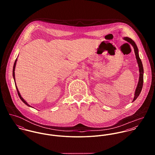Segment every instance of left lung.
Instances as JSON below:
<instances>
[{"mask_svg": "<svg viewBox=\"0 0 155 155\" xmlns=\"http://www.w3.org/2000/svg\"><path fill=\"white\" fill-rule=\"evenodd\" d=\"M124 39L126 41H127L128 42H129L130 44L132 45L134 49V52H135V55L136 57V59H137V61L138 65L139 67V72H140V76H139V80H138V85L137 86V88L135 89V94H134V97L133 99V101H134L139 96L141 89L143 88V73H144V70H143V64L141 62V60L140 58L139 57V54H138V48L137 46V45L135 44V43L133 41V40L131 38H129L128 37H125L124 38Z\"/></svg>", "mask_w": 155, "mask_h": 155, "instance_id": "8db88e82", "label": "left lung"}]
</instances>
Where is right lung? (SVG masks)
Masks as SVG:
<instances>
[{
    "label": "right lung",
    "instance_id": "obj_1",
    "mask_svg": "<svg viewBox=\"0 0 155 155\" xmlns=\"http://www.w3.org/2000/svg\"><path fill=\"white\" fill-rule=\"evenodd\" d=\"M17 58L15 60V63H14V67H13V71H12V74H13V78H14V82H15V66H16V63H17ZM15 87H16V88H17V92H18V96L20 97V99L22 100V102L24 103V104H25L27 106H29V107H31V106H30L23 98H22V97H21V95H20V93L19 92V91L18 90V88H17V86H16V83H15Z\"/></svg>",
    "mask_w": 155,
    "mask_h": 155
}]
</instances>
